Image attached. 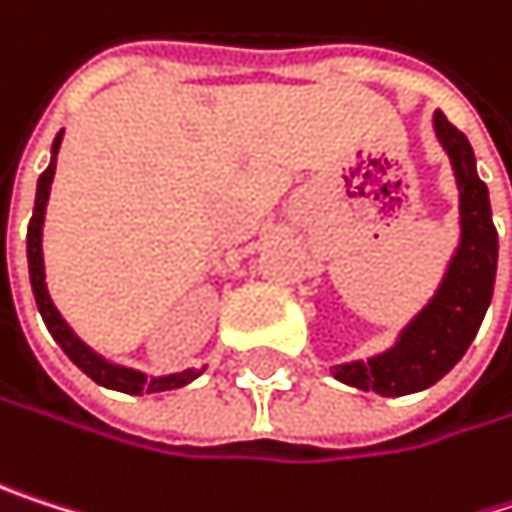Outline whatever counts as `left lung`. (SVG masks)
Listing matches in <instances>:
<instances>
[{
	"label": "left lung",
	"instance_id": "left-lung-1",
	"mask_svg": "<svg viewBox=\"0 0 512 512\" xmlns=\"http://www.w3.org/2000/svg\"><path fill=\"white\" fill-rule=\"evenodd\" d=\"M432 128L450 158L459 188V242L450 254L444 279L387 351L333 366L336 381L390 399L438 384L465 357L495 291L498 230L492 224L489 188L477 176L474 149L441 110H435Z\"/></svg>",
	"mask_w": 512,
	"mask_h": 512
}]
</instances>
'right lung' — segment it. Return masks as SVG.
Instances as JSON below:
<instances>
[{
    "label": "right lung",
    "mask_w": 512,
    "mask_h": 512,
    "mask_svg": "<svg viewBox=\"0 0 512 512\" xmlns=\"http://www.w3.org/2000/svg\"><path fill=\"white\" fill-rule=\"evenodd\" d=\"M62 134H56L53 146H50V164L47 170L38 176V188H35V209H32V221L26 230V261H29V282H32V294L38 303V312L50 330V336L56 339V345L68 354V360L89 375L95 384L107 387V390H119V393H131V396H143V393H164V390H176L191 384L194 378H200L203 369H182L173 375H146L119 363H110L107 357H101L98 351H92L71 327L68 321L59 315V309L50 300L47 291V279H44V248H41V236H44V215H47V200H50V185H53V173H56V155L62 146Z\"/></svg>",
    "instance_id": "add662e5"
}]
</instances>
